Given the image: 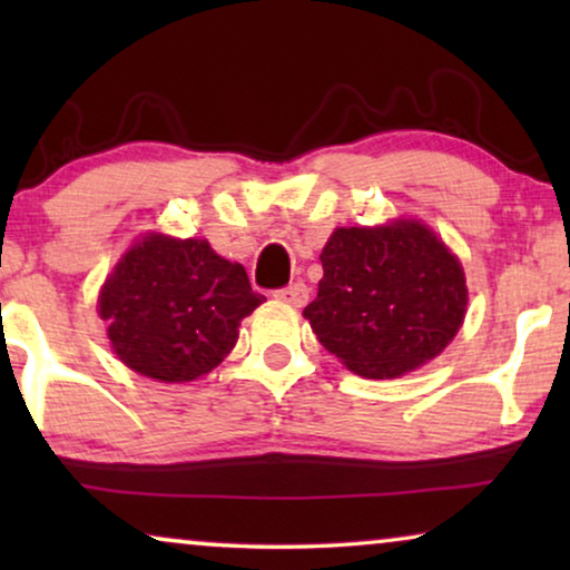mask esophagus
Wrapping results in <instances>:
<instances>
[{
  "instance_id": "1",
  "label": "esophagus",
  "mask_w": 570,
  "mask_h": 570,
  "mask_svg": "<svg viewBox=\"0 0 570 570\" xmlns=\"http://www.w3.org/2000/svg\"><path fill=\"white\" fill-rule=\"evenodd\" d=\"M275 298L279 303H285V306L303 308V306H306V301H308V287L303 283H293V285L283 287V291H277Z\"/></svg>"
}]
</instances>
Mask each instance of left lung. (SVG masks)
<instances>
[{
    "label": "left lung",
    "instance_id": "left-lung-1",
    "mask_svg": "<svg viewBox=\"0 0 570 570\" xmlns=\"http://www.w3.org/2000/svg\"><path fill=\"white\" fill-rule=\"evenodd\" d=\"M318 259L324 277L303 316L357 376L384 381L417 371L462 330L464 267L417 217L334 228Z\"/></svg>",
    "mask_w": 570,
    "mask_h": 570
}]
</instances>
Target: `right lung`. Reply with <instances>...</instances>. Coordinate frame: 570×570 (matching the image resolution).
<instances>
[{"label":"right lung","mask_w":570,"mask_h":570,"mask_svg":"<svg viewBox=\"0 0 570 570\" xmlns=\"http://www.w3.org/2000/svg\"><path fill=\"white\" fill-rule=\"evenodd\" d=\"M264 301L246 269L207 238L150 230L108 272L98 316L127 368L160 384H189L228 357L240 322Z\"/></svg>","instance_id":"right-lung-1"}]
</instances>
